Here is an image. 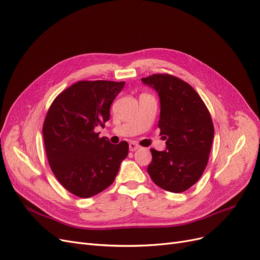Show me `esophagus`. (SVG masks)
<instances>
[{
  "label": "esophagus",
  "instance_id": "esophagus-1",
  "mask_svg": "<svg viewBox=\"0 0 260 260\" xmlns=\"http://www.w3.org/2000/svg\"><path fill=\"white\" fill-rule=\"evenodd\" d=\"M139 148H140V145L137 144V143L131 142V143L129 144V149H130V151H134V150H137V149H139Z\"/></svg>",
  "mask_w": 260,
  "mask_h": 260
}]
</instances>
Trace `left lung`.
I'll return each instance as SVG.
<instances>
[{
    "label": "left lung",
    "mask_w": 260,
    "mask_h": 260,
    "mask_svg": "<svg viewBox=\"0 0 260 260\" xmlns=\"http://www.w3.org/2000/svg\"><path fill=\"white\" fill-rule=\"evenodd\" d=\"M160 97V136L166 149H150L147 172L163 190L181 193L199 181L209 160L214 128L210 113L195 89L168 74L143 78Z\"/></svg>",
    "instance_id": "left-lung-1"
}]
</instances>
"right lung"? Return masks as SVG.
<instances>
[{
  "mask_svg": "<svg viewBox=\"0 0 260 260\" xmlns=\"http://www.w3.org/2000/svg\"><path fill=\"white\" fill-rule=\"evenodd\" d=\"M124 82L79 81L52 102L43 134L48 162L56 179L70 193L88 199L115 180L129 144L99 138L96 127L110 118V107Z\"/></svg>",
  "mask_w": 260,
  "mask_h": 260,
  "instance_id": "1",
  "label": "right lung"
}]
</instances>
